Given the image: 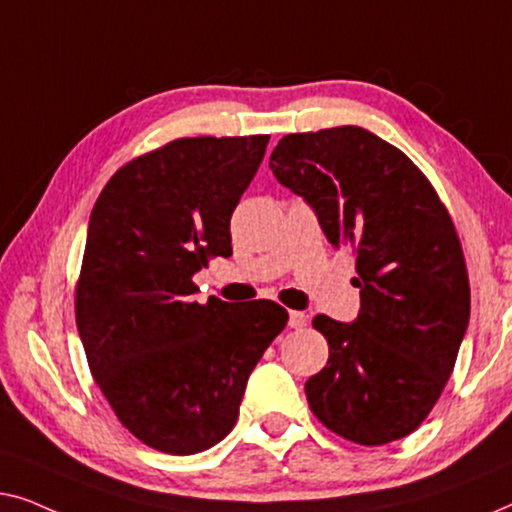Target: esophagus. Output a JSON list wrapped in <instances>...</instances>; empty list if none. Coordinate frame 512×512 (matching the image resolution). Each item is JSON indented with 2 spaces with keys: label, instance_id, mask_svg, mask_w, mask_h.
<instances>
[{
  "label": "esophagus",
  "instance_id": "1",
  "mask_svg": "<svg viewBox=\"0 0 512 512\" xmlns=\"http://www.w3.org/2000/svg\"><path fill=\"white\" fill-rule=\"evenodd\" d=\"M306 322H308V315H304L301 311H290V327L292 329L306 327Z\"/></svg>",
  "mask_w": 512,
  "mask_h": 512
}]
</instances>
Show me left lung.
I'll return each instance as SVG.
<instances>
[{"label":"left lung","instance_id":"8db88e82","mask_svg":"<svg viewBox=\"0 0 512 512\" xmlns=\"http://www.w3.org/2000/svg\"><path fill=\"white\" fill-rule=\"evenodd\" d=\"M269 167L313 208L331 246L357 255V318L313 320L329 359L306 380L311 410L352 443L399 441L441 397L469 327L448 208L399 148L355 125L287 134Z\"/></svg>","mask_w":512,"mask_h":512}]
</instances>
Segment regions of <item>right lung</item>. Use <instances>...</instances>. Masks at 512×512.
Here are the masks:
<instances>
[{"label":"right lung","instance_id":"right-lung-1","mask_svg":"<svg viewBox=\"0 0 512 512\" xmlns=\"http://www.w3.org/2000/svg\"><path fill=\"white\" fill-rule=\"evenodd\" d=\"M266 143L176 139L115 171L92 208L76 287L85 357L118 420L169 455L232 431L250 373L287 325L269 299L194 301V273L232 255L229 220Z\"/></svg>","mask_w":512,"mask_h":512}]
</instances>
